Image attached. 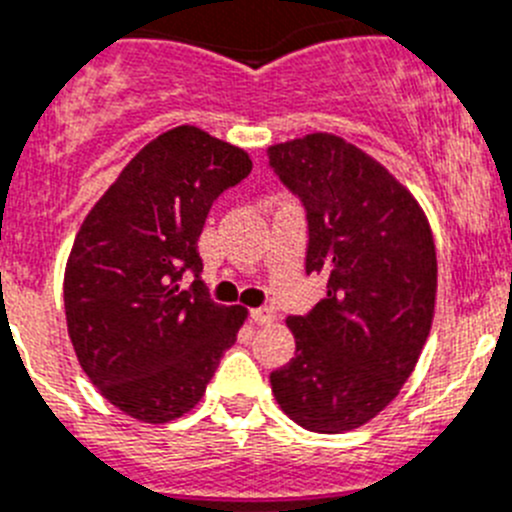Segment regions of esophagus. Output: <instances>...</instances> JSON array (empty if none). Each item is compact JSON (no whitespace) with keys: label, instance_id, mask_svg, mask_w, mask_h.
<instances>
[{"label":"esophagus","instance_id":"34e87169","mask_svg":"<svg viewBox=\"0 0 512 512\" xmlns=\"http://www.w3.org/2000/svg\"><path fill=\"white\" fill-rule=\"evenodd\" d=\"M250 319L255 321L257 326H265V324H273L275 313L270 308H252L250 311Z\"/></svg>","mask_w":512,"mask_h":512}]
</instances>
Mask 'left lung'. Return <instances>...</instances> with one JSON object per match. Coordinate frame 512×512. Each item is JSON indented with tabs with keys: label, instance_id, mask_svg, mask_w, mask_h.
Wrapping results in <instances>:
<instances>
[{
	"label": "left lung",
	"instance_id": "left-lung-1",
	"mask_svg": "<svg viewBox=\"0 0 512 512\" xmlns=\"http://www.w3.org/2000/svg\"><path fill=\"white\" fill-rule=\"evenodd\" d=\"M306 211V275L326 298L288 316L296 357L270 372L298 426L342 434L375 418L411 377L431 331L436 250L413 196L377 160L334 135L267 150Z\"/></svg>",
	"mask_w": 512,
	"mask_h": 512
}]
</instances>
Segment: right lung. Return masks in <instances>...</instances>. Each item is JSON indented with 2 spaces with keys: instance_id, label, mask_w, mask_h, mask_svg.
I'll list each match as a JSON object with an SVG mask.
<instances>
[{
  "instance_id": "obj_1",
  "label": "right lung",
  "mask_w": 512,
  "mask_h": 512,
  "mask_svg": "<svg viewBox=\"0 0 512 512\" xmlns=\"http://www.w3.org/2000/svg\"><path fill=\"white\" fill-rule=\"evenodd\" d=\"M250 170L245 150L176 127L142 147L78 229L63 280L68 334L99 393L137 421L191 411L237 342L247 311L209 298L199 237L211 204ZM186 272L197 280L181 291Z\"/></svg>"
}]
</instances>
